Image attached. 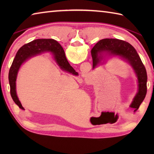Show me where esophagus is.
<instances>
[{"label": "esophagus", "mask_w": 154, "mask_h": 154, "mask_svg": "<svg viewBox=\"0 0 154 154\" xmlns=\"http://www.w3.org/2000/svg\"><path fill=\"white\" fill-rule=\"evenodd\" d=\"M85 83H87L89 84V83H92L93 82V77L92 75H88V76L85 78Z\"/></svg>", "instance_id": "esophagus-1"}]
</instances>
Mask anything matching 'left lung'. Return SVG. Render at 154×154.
Instances as JSON below:
<instances>
[{
    "label": "left lung",
    "instance_id": "8db88e82",
    "mask_svg": "<svg viewBox=\"0 0 154 154\" xmlns=\"http://www.w3.org/2000/svg\"><path fill=\"white\" fill-rule=\"evenodd\" d=\"M91 54L93 69L102 65L106 62V60L113 56L119 57L131 66L137 78L138 91L130 106L134 108V112H136L147 94V81L145 67L136 49L124 41L116 38H105L96 44L91 51Z\"/></svg>",
    "mask_w": 154,
    "mask_h": 154
}]
</instances>
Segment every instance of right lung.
I'll return each mask as SVG.
<instances>
[{
  "instance_id": "add662e5",
  "label": "right lung",
  "mask_w": 154,
  "mask_h": 154,
  "mask_svg": "<svg viewBox=\"0 0 154 154\" xmlns=\"http://www.w3.org/2000/svg\"><path fill=\"white\" fill-rule=\"evenodd\" d=\"M45 51L51 52L56 62L62 71L76 76L78 75V72L75 71L68 62L63 48L56 41L51 38H40L25 44L17 51L9 72L11 96L15 103L22 110H24V108L19 100L16 93V79L18 71L22 64L28 59Z\"/></svg>"
}]
</instances>
